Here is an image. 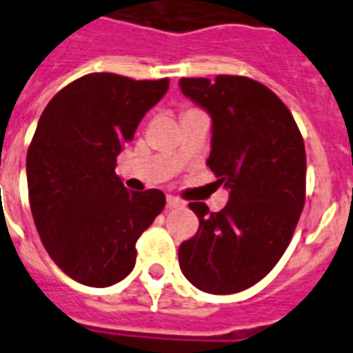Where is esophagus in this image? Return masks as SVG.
<instances>
[{
	"mask_svg": "<svg viewBox=\"0 0 353 353\" xmlns=\"http://www.w3.org/2000/svg\"><path fill=\"white\" fill-rule=\"evenodd\" d=\"M168 206H169V208H184V206H185V202H184V201H180L179 196L168 195Z\"/></svg>",
	"mask_w": 353,
	"mask_h": 353,
	"instance_id": "34e87169",
	"label": "esophagus"
}]
</instances>
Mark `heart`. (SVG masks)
I'll return each mask as SVG.
<instances>
[{
	"mask_svg": "<svg viewBox=\"0 0 353 353\" xmlns=\"http://www.w3.org/2000/svg\"><path fill=\"white\" fill-rule=\"evenodd\" d=\"M191 110H195V108H190V110H185V112H191ZM185 112H184V114H185Z\"/></svg>",
	"mask_w": 353,
	"mask_h": 353,
	"instance_id": "1",
	"label": "heart"
}]
</instances>
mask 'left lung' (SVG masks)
Returning <instances> with one entry per match:
<instances>
[{"label":"left lung","instance_id":"obj_1","mask_svg":"<svg viewBox=\"0 0 353 353\" xmlns=\"http://www.w3.org/2000/svg\"><path fill=\"white\" fill-rule=\"evenodd\" d=\"M212 121L206 165L230 190L219 212L190 202L199 230L179 248L188 280L232 294L258 283L289 247L305 202V147L293 114L265 84L241 75L180 79Z\"/></svg>","mask_w":353,"mask_h":353}]
</instances>
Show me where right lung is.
<instances>
[{
	"mask_svg": "<svg viewBox=\"0 0 353 353\" xmlns=\"http://www.w3.org/2000/svg\"><path fill=\"white\" fill-rule=\"evenodd\" d=\"M169 88L88 73L49 101L27 151L29 204L38 236L59 269L90 288L130 274L136 241L165 206L160 190L128 191L117 154Z\"/></svg>",
	"mask_w": 353,
	"mask_h": 353,
	"instance_id": "obj_1",
	"label": "right lung"
}]
</instances>
